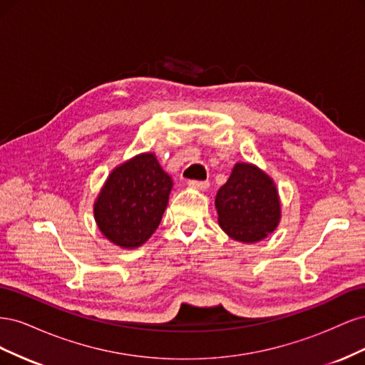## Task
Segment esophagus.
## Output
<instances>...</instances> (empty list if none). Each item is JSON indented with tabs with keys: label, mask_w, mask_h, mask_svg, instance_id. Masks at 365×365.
I'll return each mask as SVG.
<instances>
[{
	"label": "esophagus",
	"mask_w": 365,
	"mask_h": 365,
	"mask_svg": "<svg viewBox=\"0 0 365 365\" xmlns=\"http://www.w3.org/2000/svg\"><path fill=\"white\" fill-rule=\"evenodd\" d=\"M192 187H195V189H201V190H205L208 189V181H190L189 182Z\"/></svg>",
	"instance_id": "1"
}]
</instances>
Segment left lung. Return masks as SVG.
I'll use <instances>...</instances> for the list:
<instances>
[{"mask_svg": "<svg viewBox=\"0 0 365 365\" xmlns=\"http://www.w3.org/2000/svg\"><path fill=\"white\" fill-rule=\"evenodd\" d=\"M219 225L239 242H259L275 230L280 219L277 189L256 165L237 163L216 195Z\"/></svg>", "mask_w": 365, "mask_h": 365, "instance_id": "8db88e82", "label": "left lung"}]
</instances>
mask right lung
<instances>
[{"label":"right lung","mask_w":365,"mask_h":365,"mask_svg":"<svg viewBox=\"0 0 365 365\" xmlns=\"http://www.w3.org/2000/svg\"><path fill=\"white\" fill-rule=\"evenodd\" d=\"M172 185L153 153L118 165L94 205L98 228L121 248L145 244L161 222Z\"/></svg>","instance_id":"obj_1"}]
</instances>
